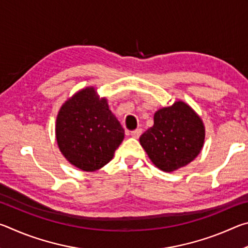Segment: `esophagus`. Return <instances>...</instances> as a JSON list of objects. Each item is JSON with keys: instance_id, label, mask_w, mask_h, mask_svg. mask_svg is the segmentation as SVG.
<instances>
[{"instance_id": "esophagus-1", "label": "esophagus", "mask_w": 248, "mask_h": 248, "mask_svg": "<svg viewBox=\"0 0 248 248\" xmlns=\"http://www.w3.org/2000/svg\"><path fill=\"white\" fill-rule=\"evenodd\" d=\"M142 133V129H136L131 131V137L133 138H139Z\"/></svg>"}]
</instances>
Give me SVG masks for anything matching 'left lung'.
Returning <instances> with one entry per match:
<instances>
[{"label":"left lung","instance_id":"obj_1","mask_svg":"<svg viewBox=\"0 0 248 248\" xmlns=\"http://www.w3.org/2000/svg\"><path fill=\"white\" fill-rule=\"evenodd\" d=\"M203 141L202 120L183 102L155 112L153 127L140 137L151 161L164 171H173L195 159Z\"/></svg>","mask_w":248,"mask_h":248}]
</instances>
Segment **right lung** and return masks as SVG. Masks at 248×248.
I'll return each mask as SVG.
<instances>
[{
	"label": "right lung",
	"mask_w": 248,
	"mask_h": 248,
	"mask_svg": "<svg viewBox=\"0 0 248 248\" xmlns=\"http://www.w3.org/2000/svg\"><path fill=\"white\" fill-rule=\"evenodd\" d=\"M59 149L78 169L94 171L114 156L124 130L107 100L99 99L93 87L79 91L63 104L57 117Z\"/></svg>",
	"instance_id": "obj_1"
}]
</instances>
